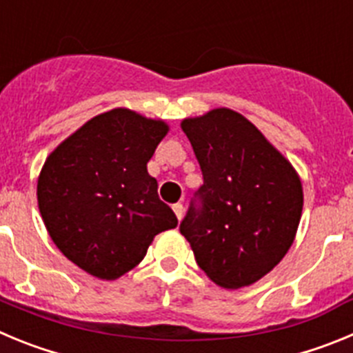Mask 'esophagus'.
<instances>
[{"mask_svg":"<svg viewBox=\"0 0 353 353\" xmlns=\"http://www.w3.org/2000/svg\"><path fill=\"white\" fill-rule=\"evenodd\" d=\"M173 212H174V215H176V217H179V221H180V219H182V215H183V205L182 203L173 205Z\"/></svg>","mask_w":353,"mask_h":353,"instance_id":"1","label":"esophagus"}]
</instances>
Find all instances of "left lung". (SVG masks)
I'll return each instance as SVG.
<instances>
[{
	"label": "left lung",
	"instance_id": "8db88e82",
	"mask_svg": "<svg viewBox=\"0 0 353 353\" xmlns=\"http://www.w3.org/2000/svg\"><path fill=\"white\" fill-rule=\"evenodd\" d=\"M203 173L201 208L180 233L199 269L228 290L256 283L285 258L301 223L304 192L292 162L240 113L212 109L180 123Z\"/></svg>",
	"mask_w": 353,
	"mask_h": 353
}]
</instances>
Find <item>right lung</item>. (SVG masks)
<instances>
[{
	"mask_svg": "<svg viewBox=\"0 0 353 353\" xmlns=\"http://www.w3.org/2000/svg\"><path fill=\"white\" fill-rule=\"evenodd\" d=\"M168 132L164 120L117 108L86 121L43 162L40 215L56 248L84 272L114 281L145 258L157 233L179 224L146 170Z\"/></svg>",
	"mask_w": 353,
	"mask_h": 353,
	"instance_id": "right-lung-1",
	"label": "right lung"
}]
</instances>
